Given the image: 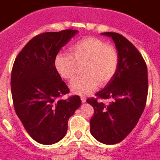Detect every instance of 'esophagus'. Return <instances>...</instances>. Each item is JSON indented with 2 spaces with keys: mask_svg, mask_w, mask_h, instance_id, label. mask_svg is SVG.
Returning <instances> with one entry per match:
<instances>
[{
  "mask_svg": "<svg viewBox=\"0 0 160 160\" xmlns=\"http://www.w3.org/2000/svg\"><path fill=\"white\" fill-rule=\"evenodd\" d=\"M81 100L82 102H86V101H87V98H86V97H84V96H81Z\"/></svg>",
  "mask_w": 160,
  "mask_h": 160,
  "instance_id": "34e87169",
  "label": "esophagus"
}]
</instances>
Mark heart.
<instances>
[{"label": "heart", "mask_w": 160, "mask_h": 160, "mask_svg": "<svg viewBox=\"0 0 160 160\" xmlns=\"http://www.w3.org/2000/svg\"><path fill=\"white\" fill-rule=\"evenodd\" d=\"M115 47L97 38H85L70 47V54L58 53L53 60L57 73L67 81H73L82 66L83 76L70 85L73 93L86 95L100 86L110 82L118 66Z\"/></svg>", "instance_id": "b5f03b06"}]
</instances>
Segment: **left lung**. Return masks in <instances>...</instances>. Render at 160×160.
<instances>
[{
    "label": "left lung",
    "instance_id": "1",
    "mask_svg": "<svg viewBox=\"0 0 160 160\" xmlns=\"http://www.w3.org/2000/svg\"><path fill=\"white\" fill-rule=\"evenodd\" d=\"M114 40L118 53V66L113 79L96 98L87 102L94 107L90 132L98 141L115 144L131 132L140 118L147 102L148 78L147 64L130 41L118 32H102ZM112 100L108 104L98 99Z\"/></svg>",
    "mask_w": 160,
    "mask_h": 160
}]
</instances>
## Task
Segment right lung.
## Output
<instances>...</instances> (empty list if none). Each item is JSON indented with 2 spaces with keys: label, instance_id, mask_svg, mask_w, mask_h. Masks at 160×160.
<instances>
[{
  "label": "right lung",
  "instance_id": "right-lung-1",
  "mask_svg": "<svg viewBox=\"0 0 160 160\" xmlns=\"http://www.w3.org/2000/svg\"><path fill=\"white\" fill-rule=\"evenodd\" d=\"M77 30L46 32L32 38L18 53L11 73V92L17 115L39 143L53 144L66 135L68 120L81 105L70 93L53 65L55 56Z\"/></svg>",
  "mask_w": 160,
  "mask_h": 160
}]
</instances>
